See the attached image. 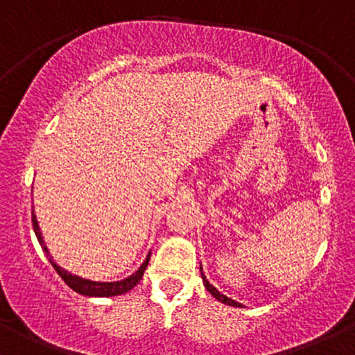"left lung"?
<instances>
[{"label":"left lung","instance_id":"left-lung-1","mask_svg":"<svg viewBox=\"0 0 355 355\" xmlns=\"http://www.w3.org/2000/svg\"><path fill=\"white\" fill-rule=\"evenodd\" d=\"M200 270H202V268H200ZM202 277H203V284H205V288H207V291L211 294L213 297H215V300H218L220 302H223V304H228V306H234V307H243V304H240V302H236V301H233L232 297H228V296H225V294H221L218 289L215 288V286H211L210 284V281L207 279V277H205V275H202Z\"/></svg>","mask_w":355,"mask_h":355}]
</instances>
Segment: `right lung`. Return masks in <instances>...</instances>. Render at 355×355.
I'll return each instance as SVG.
<instances>
[{"label":"right lung","mask_w":355,"mask_h":355,"mask_svg":"<svg viewBox=\"0 0 355 355\" xmlns=\"http://www.w3.org/2000/svg\"><path fill=\"white\" fill-rule=\"evenodd\" d=\"M33 228H34V233H36V238L37 241H40V245L42 250H44V253L48 254L49 258V263L53 264V268L55 271H58V275L62 277V281L66 283L72 291L83 294V296H94V297H110V296H119V294H125L127 291H130L134 286L139 283L140 279H142L144 276V271L147 270V264L150 261V253L147 254V258H145V261L142 263V266L137 270L134 275L125 277V279L122 281H114V283H101V281H91V279H84V277L80 276H76L72 275V272L66 271L64 268L59 266V264H55L53 261V256L49 254L48 248L44 245V240H42V234H41V230H40V225H37V220H36V215H34V210H33Z\"/></svg>","instance_id":"add662e5"}]
</instances>
